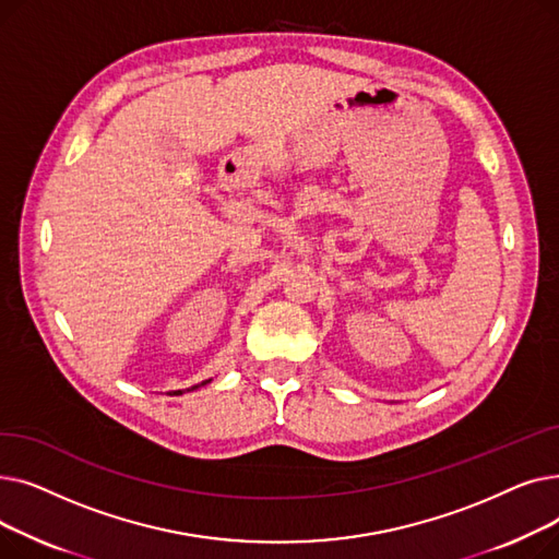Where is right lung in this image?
Returning <instances> with one entry per match:
<instances>
[{
    "label": "right lung",
    "mask_w": 559,
    "mask_h": 559,
    "mask_svg": "<svg viewBox=\"0 0 559 559\" xmlns=\"http://www.w3.org/2000/svg\"><path fill=\"white\" fill-rule=\"evenodd\" d=\"M205 383H211V380H203V383H201V385H205ZM197 388H199V385H194L192 390H197ZM169 394H171V396H179V394H183V392H181V390H176V392H169Z\"/></svg>",
    "instance_id": "obj_1"
}]
</instances>
